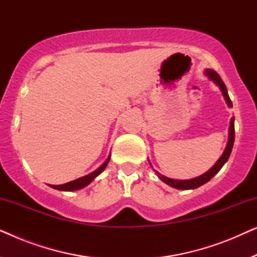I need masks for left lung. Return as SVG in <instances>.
<instances>
[{"label":"left lung","instance_id":"obj_1","mask_svg":"<svg viewBox=\"0 0 257 257\" xmlns=\"http://www.w3.org/2000/svg\"><path fill=\"white\" fill-rule=\"evenodd\" d=\"M205 75L208 77L210 80H213L214 83L216 84L217 86L220 87L221 92H222L223 97H224V100H226L227 105L229 107L233 106V104H231V100L229 96H228V91H227V87L224 85V83L222 82V79H221V77L217 75V73L214 71L212 69H206L205 70ZM234 117L230 119V125H229V137H228V143H227V146H226V150H224V152L222 153V156L220 157V159L216 161V164L214 165V166L210 168L209 171H207L206 173H203L202 175H200L198 178H194V179H189V180H174V179H170L167 177H164V175H161L159 172L154 171L157 173L158 177L161 181H164L165 184H167L168 186H171V187L173 188H177V189H194V188H198L200 186H202L203 184H206V182H208L210 179H212L214 175H215L217 172H219L221 168L224 164L227 163L228 158H229L230 153H231V150H233V145H234V139H235V130H234Z\"/></svg>","mask_w":257,"mask_h":257}]
</instances>
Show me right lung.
<instances>
[{
	"label": "right lung",
	"instance_id": "obj_1",
	"mask_svg": "<svg viewBox=\"0 0 257 257\" xmlns=\"http://www.w3.org/2000/svg\"><path fill=\"white\" fill-rule=\"evenodd\" d=\"M108 161H110V157L107 158L106 161H105V163L101 165L99 168H97V170L92 172V173L87 174V175H85V177L76 179V180H73V181L66 182V184H63V185H50V187L58 189V191H65V192H72V191H77V189L84 188L85 186L89 185L91 181L94 180V178H97L98 175H99L101 172L106 168Z\"/></svg>",
	"mask_w": 257,
	"mask_h": 257
}]
</instances>
